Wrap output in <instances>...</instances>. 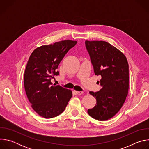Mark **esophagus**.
Instances as JSON below:
<instances>
[{
  "label": "esophagus",
  "instance_id": "esophagus-1",
  "mask_svg": "<svg viewBox=\"0 0 149 149\" xmlns=\"http://www.w3.org/2000/svg\"><path fill=\"white\" fill-rule=\"evenodd\" d=\"M75 93L77 95H81V94H83V92H82V91H75Z\"/></svg>",
  "mask_w": 149,
  "mask_h": 149
}]
</instances>
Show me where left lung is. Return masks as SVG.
Masks as SVG:
<instances>
[{"mask_svg": "<svg viewBox=\"0 0 149 149\" xmlns=\"http://www.w3.org/2000/svg\"><path fill=\"white\" fill-rule=\"evenodd\" d=\"M85 44L95 74L101 76L102 87L98 92L90 91L97 104L88 113L95 120H107L119 111L128 94V62L120 51L107 42L86 40Z\"/></svg>", "mask_w": 149, "mask_h": 149, "instance_id": "obj_1", "label": "left lung"}]
</instances>
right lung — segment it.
I'll return each instance as SVG.
<instances>
[{
    "mask_svg": "<svg viewBox=\"0 0 149 149\" xmlns=\"http://www.w3.org/2000/svg\"><path fill=\"white\" fill-rule=\"evenodd\" d=\"M77 41L61 40L35 49L28 61L24 86L33 110L45 118L55 117L64 111L72 96L70 90L52 85L51 78L59 75L56 70L63 58Z\"/></svg>",
    "mask_w": 149,
    "mask_h": 149,
    "instance_id": "add662e5",
    "label": "right lung"
}]
</instances>
